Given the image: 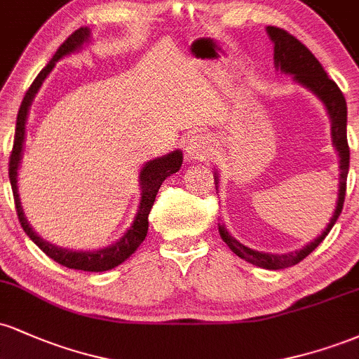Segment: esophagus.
Segmentation results:
<instances>
[{"instance_id":"esophagus-1","label":"esophagus","mask_w":359,"mask_h":359,"mask_svg":"<svg viewBox=\"0 0 359 359\" xmlns=\"http://www.w3.org/2000/svg\"><path fill=\"white\" fill-rule=\"evenodd\" d=\"M185 150H187V155L191 158H205V156L211 154V140L205 137V135H194L185 143Z\"/></svg>"}]
</instances>
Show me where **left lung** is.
I'll list each match as a JSON object with an SVG mask.
<instances>
[{
    "label": "left lung",
    "mask_w": 359,
    "mask_h": 359,
    "mask_svg": "<svg viewBox=\"0 0 359 359\" xmlns=\"http://www.w3.org/2000/svg\"><path fill=\"white\" fill-rule=\"evenodd\" d=\"M270 39L275 43V65L282 72L294 74V79L299 84L306 86L307 89H311L312 93L324 102L325 108H327L329 116L332 121V143H334L337 154H339V168H341V177H339V196H337V205L336 211L332 214L331 222L327 224V228L324 229V233L319 238H316L314 241L309 243L306 248L295 251V253H285V255H271V253H263V251H255L248 248V246L241 245L240 241L234 240L231 234H228L224 226H219V234L222 241L229 246V250L233 253H236L238 257L246 259L248 263L259 266V269L266 270H280L287 269V266L297 265L299 262H302L307 255H311L317 246L323 243V240L327 236V233L331 231L332 226L336 224L337 217H339L341 211H343L344 204V196H346V179H348V170H349V145H348V137H346V118H348V108H346V100L344 94L341 93V89L337 88V84L332 79H329L327 74L324 72L323 65L319 64V60L312 55V52L304 45L300 40L295 39L294 35H290L283 28L278 27H269L266 28ZM214 182L217 184V177L214 179Z\"/></svg>",
    "instance_id": "1"
}]
</instances>
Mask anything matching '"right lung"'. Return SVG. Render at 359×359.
<instances>
[{"label":"right lung","mask_w":359,"mask_h":359,"mask_svg":"<svg viewBox=\"0 0 359 359\" xmlns=\"http://www.w3.org/2000/svg\"><path fill=\"white\" fill-rule=\"evenodd\" d=\"M89 39V30L88 28H79V30L74 32L72 35H69V39H65V42L57 48V52L53 53L52 60L40 71L39 76L35 77V81L32 82V86L25 93V97L22 101V106L18 109V116H16V128H15V142H13V150L10 155V182L11 189H13V197H15V208L16 214H18L20 224H22L23 231L30 236V240L43 251L47 257H50L53 262L60 263V265L67 266V269L74 270H84V271H106L118 266L119 263H123L128 257L135 253V250L142 245L145 240L147 231H148V214H150L151 208H154L156 192H158L160 185L168 175L175 174L182 165V151L175 150L172 154H168L162 158H156L148 162L145 167L140 172V184H142V201H140L138 212L135 216L133 224L128 231L123 234V238L114 245L108 246V248H102L100 251H71L59 248V246L52 245V243L43 241L42 238L36 234L34 229L30 228V224L27 222L25 217L22 203H20L18 196V187H16V175H18V165L20 158H22V148H23V140H25V123H27V114L28 108H30L34 96L39 90L40 86L45 77L48 76V72L52 71V67L55 65V62L62 59L64 55L71 53L77 48L82 47V43Z\"/></svg>","instance_id":"1"}]
</instances>
